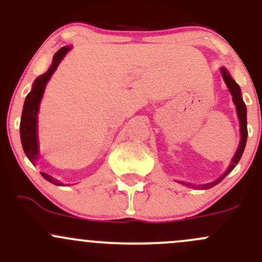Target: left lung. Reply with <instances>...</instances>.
I'll use <instances>...</instances> for the list:
<instances>
[{"instance_id": "left-lung-1", "label": "left lung", "mask_w": 262, "mask_h": 262, "mask_svg": "<svg viewBox=\"0 0 262 262\" xmlns=\"http://www.w3.org/2000/svg\"><path fill=\"white\" fill-rule=\"evenodd\" d=\"M221 71H222V76H223L224 81H226V84H227V86H228L229 92H231L232 99H233L234 105H236L237 114H238V119H239V126H241V142H239L238 149H237L236 155H234L233 160H232L231 166H229V168H228V170H227V172L224 173L223 176H221V178H219L216 181L210 182V184H207V185H203V186H200V187H202V189H210V187L215 186L216 184H219V182L223 180V179L226 178V176L228 175V173L231 172V171L233 170L234 167H236V165H237V163H238V161L241 160L242 153H244L245 147H246V141H247V118H246V113H247V110H246L245 102L242 101L241 90H239L238 84H237L236 82H234L233 78H232L231 76H229V73L227 72V70L222 68ZM181 184L187 185V186H192V187H194V185L186 184V182H181ZM198 187H199V186H198Z\"/></svg>"}]
</instances>
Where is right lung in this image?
I'll list each match as a JSON object with an SVG mask.
<instances>
[{
    "label": "right lung",
    "mask_w": 262,
    "mask_h": 262,
    "mask_svg": "<svg viewBox=\"0 0 262 262\" xmlns=\"http://www.w3.org/2000/svg\"><path fill=\"white\" fill-rule=\"evenodd\" d=\"M70 50V47H63L58 50L57 53L53 57L52 66L48 71H47L44 75L39 76L35 81H34L33 90L29 92V95L26 96L25 102H24V109H23V115H21V121H20V137H21V143H23V148L25 155L28 156L29 160L31 161V163H35L36 158H38V136H36V115H38V109H39V102H40L41 96H43L44 89H46V84L50 76L53 75L55 70H57L58 64L62 60V58L67 54V52ZM46 180L54 185H60L59 181H57L55 179L50 178L47 173L41 172Z\"/></svg>",
    "instance_id": "1"
}]
</instances>
